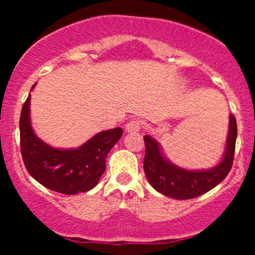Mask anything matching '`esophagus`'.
<instances>
[{
	"label": "esophagus",
	"instance_id": "obj_1",
	"mask_svg": "<svg viewBox=\"0 0 255 255\" xmlns=\"http://www.w3.org/2000/svg\"><path fill=\"white\" fill-rule=\"evenodd\" d=\"M126 130L130 131V133H135V131L140 130V122L137 120H130L126 125Z\"/></svg>",
	"mask_w": 255,
	"mask_h": 255
}]
</instances>
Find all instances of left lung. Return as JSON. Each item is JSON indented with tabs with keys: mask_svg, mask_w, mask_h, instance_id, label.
<instances>
[{
	"mask_svg": "<svg viewBox=\"0 0 255 255\" xmlns=\"http://www.w3.org/2000/svg\"><path fill=\"white\" fill-rule=\"evenodd\" d=\"M238 126L235 116H229V131L222 160L211 169L187 170L171 163L163 153L159 142L145 135L144 171L148 182L157 192L177 200L200 197L211 191L227 177L233 166Z\"/></svg>",
	"mask_w": 255,
	"mask_h": 255,
	"instance_id": "obj_1",
	"label": "left lung"
}]
</instances>
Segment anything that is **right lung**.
<instances>
[{
    "label": "right lung",
    "instance_id": "right-lung-1",
    "mask_svg": "<svg viewBox=\"0 0 255 255\" xmlns=\"http://www.w3.org/2000/svg\"><path fill=\"white\" fill-rule=\"evenodd\" d=\"M36 84L32 86L34 89ZM31 95L20 115V147L27 171L51 191L73 195L92 189L105 171V159L121 139L122 128L99 131L77 148H56L34 134L30 118Z\"/></svg>",
    "mask_w": 255,
    "mask_h": 255
}]
</instances>
